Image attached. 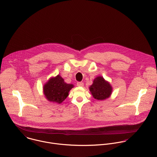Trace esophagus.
Listing matches in <instances>:
<instances>
[{
	"label": "esophagus",
	"mask_w": 157,
	"mask_h": 157,
	"mask_svg": "<svg viewBox=\"0 0 157 157\" xmlns=\"http://www.w3.org/2000/svg\"><path fill=\"white\" fill-rule=\"evenodd\" d=\"M77 86H81V87H82V86H83L84 84H83V82H77Z\"/></svg>",
	"instance_id": "obj_1"
}]
</instances>
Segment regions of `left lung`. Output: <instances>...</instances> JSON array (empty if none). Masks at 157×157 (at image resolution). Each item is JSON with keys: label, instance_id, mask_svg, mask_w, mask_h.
Masks as SVG:
<instances>
[{"label": "left lung", "instance_id": "left-lung-1", "mask_svg": "<svg viewBox=\"0 0 157 157\" xmlns=\"http://www.w3.org/2000/svg\"><path fill=\"white\" fill-rule=\"evenodd\" d=\"M90 90L94 98L102 100L111 95L112 88L108 82H106L102 77L99 76L94 79Z\"/></svg>", "mask_w": 157, "mask_h": 157}]
</instances>
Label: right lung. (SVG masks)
<instances>
[{
	"label": "right lung",
	"mask_w": 157,
	"mask_h": 157,
	"mask_svg": "<svg viewBox=\"0 0 157 157\" xmlns=\"http://www.w3.org/2000/svg\"><path fill=\"white\" fill-rule=\"evenodd\" d=\"M73 87V85L65 83L64 80L58 75L54 78H51L45 84L44 92L49 101L60 103L67 98L69 90Z\"/></svg>",
	"instance_id": "add662e5"
}]
</instances>
